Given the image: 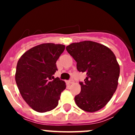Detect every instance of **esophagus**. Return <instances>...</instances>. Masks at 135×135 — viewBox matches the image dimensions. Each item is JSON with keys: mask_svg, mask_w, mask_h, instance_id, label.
Returning <instances> with one entry per match:
<instances>
[{"mask_svg": "<svg viewBox=\"0 0 135 135\" xmlns=\"http://www.w3.org/2000/svg\"><path fill=\"white\" fill-rule=\"evenodd\" d=\"M68 82H69V83H70V84H73L74 82V80L71 79V80H70Z\"/></svg>", "mask_w": 135, "mask_h": 135, "instance_id": "esophagus-1", "label": "esophagus"}]
</instances>
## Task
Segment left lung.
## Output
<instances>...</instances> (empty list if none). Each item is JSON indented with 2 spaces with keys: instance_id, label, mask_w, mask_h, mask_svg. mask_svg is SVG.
<instances>
[{
  "instance_id": "8db88e82",
  "label": "left lung",
  "mask_w": 135,
  "mask_h": 135,
  "mask_svg": "<svg viewBox=\"0 0 135 135\" xmlns=\"http://www.w3.org/2000/svg\"><path fill=\"white\" fill-rule=\"evenodd\" d=\"M66 50L77 64V70L86 72L81 91L75 97L78 108L95 112L105 106L118 84L120 66L114 53L108 47L93 41L70 44Z\"/></svg>"
}]
</instances>
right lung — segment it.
Wrapping results in <instances>:
<instances>
[{"label":"right lung","mask_w":135,"mask_h":135,"mask_svg":"<svg viewBox=\"0 0 135 135\" xmlns=\"http://www.w3.org/2000/svg\"><path fill=\"white\" fill-rule=\"evenodd\" d=\"M65 45L44 43L26 51L17 64L15 81L21 97L38 112H49L58 105L65 82L53 75L56 61Z\"/></svg>","instance_id":"right-lung-1"}]
</instances>
